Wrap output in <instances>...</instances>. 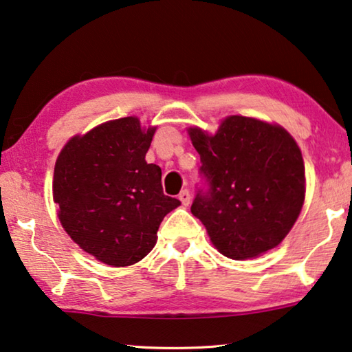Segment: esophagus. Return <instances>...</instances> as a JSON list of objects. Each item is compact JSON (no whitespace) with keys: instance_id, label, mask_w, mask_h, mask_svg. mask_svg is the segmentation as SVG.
<instances>
[{"instance_id":"1","label":"esophagus","mask_w":352,"mask_h":352,"mask_svg":"<svg viewBox=\"0 0 352 352\" xmlns=\"http://www.w3.org/2000/svg\"><path fill=\"white\" fill-rule=\"evenodd\" d=\"M179 200L184 206H188V203H190V192L187 190V188H184V190H181L179 193Z\"/></svg>"}]
</instances>
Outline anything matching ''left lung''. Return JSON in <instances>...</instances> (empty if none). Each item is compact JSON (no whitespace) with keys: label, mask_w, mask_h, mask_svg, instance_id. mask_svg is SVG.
<instances>
[{"label":"left lung","mask_w":352,"mask_h":352,"mask_svg":"<svg viewBox=\"0 0 352 352\" xmlns=\"http://www.w3.org/2000/svg\"><path fill=\"white\" fill-rule=\"evenodd\" d=\"M200 154L201 187L190 211L219 252L246 261L286 238L305 200V165L297 142L278 125L230 116L216 135L190 129Z\"/></svg>","instance_id":"left-lung-1"}]
</instances>
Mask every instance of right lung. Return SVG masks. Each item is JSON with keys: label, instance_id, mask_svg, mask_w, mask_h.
Returning <instances> with one entry per match:
<instances>
[{"label": "right lung", "instance_id": "obj_1", "mask_svg": "<svg viewBox=\"0 0 352 352\" xmlns=\"http://www.w3.org/2000/svg\"><path fill=\"white\" fill-rule=\"evenodd\" d=\"M155 129L124 117L74 136L54 170V201L66 233L113 267L140 262L157 243L168 212L181 205L164 193L162 170L147 164Z\"/></svg>", "mask_w": 352, "mask_h": 352}]
</instances>
